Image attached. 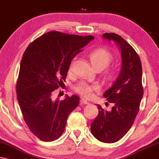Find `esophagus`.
Segmentation results:
<instances>
[{
  "instance_id": "1",
  "label": "esophagus",
  "mask_w": 159,
  "mask_h": 159,
  "mask_svg": "<svg viewBox=\"0 0 159 159\" xmlns=\"http://www.w3.org/2000/svg\"><path fill=\"white\" fill-rule=\"evenodd\" d=\"M80 103H81V104H89V102H87V100H85L84 99H82L80 100Z\"/></svg>"
}]
</instances>
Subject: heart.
I'll return each mask as SVG.
<instances>
[{"mask_svg": "<svg viewBox=\"0 0 159 159\" xmlns=\"http://www.w3.org/2000/svg\"><path fill=\"white\" fill-rule=\"evenodd\" d=\"M112 55L109 50L104 48H98L89 53V59L92 65L96 70H103L108 66L112 60ZM74 64V60L70 62L69 70L71 71ZM105 76L108 80H112L115 76L114 70H108L105 73ZM99 89V86L96 84H92L85 82H81L74 87V90L85 98H90L93 95L94 91Z\"/></svg>", "mask_w": 159, "mask_h": 159, "instance_id": "1", "label": "heart"}]
</instances>
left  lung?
<instances>
[{"mask_svg":"<svg viewBox=\"0 0 159 159\" xmlns=\"http://www.w3.org/2000/svg\"><path fill=\"white\" fill-rule=\"evenodd\" d=\"M103 38L114 40L121 52V69L118 77L104 94L114 104L107 111L97 104L99 114L91 124V131L99 141L114 143L123 137L133 125L143 97L142 67L134 49L115 33H104Z\"/></svg>","mask_w":159,"mask_h":159,"instance_id":"left-lung-1","label":"left lung"}]
</instances>
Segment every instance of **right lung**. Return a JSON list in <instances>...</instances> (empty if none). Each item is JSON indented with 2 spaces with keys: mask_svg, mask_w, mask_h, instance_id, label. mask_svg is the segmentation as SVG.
<instances>
[{
  "mask_svg": "<svg viewBox=\"0 0 159 159\" xmlns=\"http://www.w3.org/2000/svg\"><path fill=\"white\" fill-rule=\"evenodd\" d=\"M93 39L51 31L26 48L17 81V98L26 124L41 141L61 136L68 116L79 104L80 97L75 94L62 101H53L51 97L65 81L73 58Z\"/></svg>",
  "mask_w": 159,
  "mask_h": 159,
  "instance_id": "right-lung-1",
  "label": "right lung"
}]
</instances>
